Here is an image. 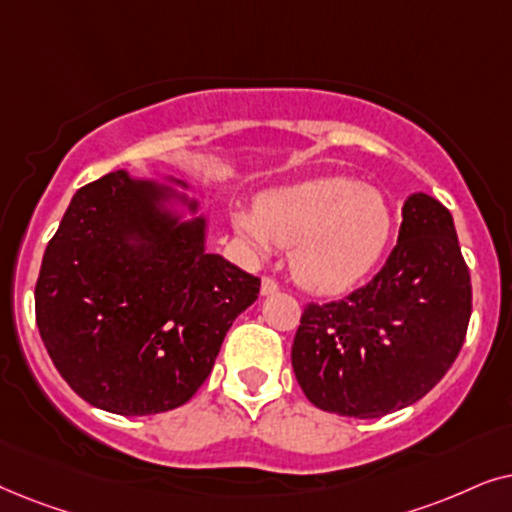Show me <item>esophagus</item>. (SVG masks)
<instances>
[{"instance_id":"34e87169","label":"esophagus","mask_w":512,"mask_h":512,"mask_svg":"<svg viewBox=\"0 0 512 512\" xmlns=\"http://www.w3.org/2000/svg\"><path fill=\"white\" fill-rule=\"evenodd\" d=\"M262 295L264 297H269V295H274V292H278V283L274 281V278H262Z\"/></svg>"}]
</instances>
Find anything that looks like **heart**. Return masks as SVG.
<instances>
[{"mask_svg":"<svg viewBox=\"0 0 512 512\" xmlns=\"http://www.w3.org/2000/svg\"><path fill=\"white\" fill-rule=\"evenodd\" d=\"M231 227L260 255L290 248L302 288L339 295L372 274L393 234L386 196L351 175H316L260 194L257 208L231 210Z\"/></svg>","mask_w":512,"mask_h":512,"instance_id":"b5f03b06","label":"heart"}]
</instances>
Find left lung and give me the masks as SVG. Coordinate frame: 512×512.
<instances>
[{"mask_svg": "<svg viewBox=\"0 0 512 512\" xmlns=\"http://www.w3.org/2000/svg\"><path fill=\"white\" fill-rule=\"evenodd\" d=\"M470 299L452 213L412 194L379 274L339 302L304 309L292 342L299 386L342 417L379 419L417 403L459 356Z\"/></svg>", "mask_w": 512, "mask_h": 512, "instance_id": "1", "label": "left lung"}]
</instances>
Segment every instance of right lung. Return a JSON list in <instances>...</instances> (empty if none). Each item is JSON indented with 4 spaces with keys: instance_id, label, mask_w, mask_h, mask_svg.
<instances>
[{
    "instance_id": "obj_1",
    "label": "right lung",
    "mask_w": 512,
    "mask_h": 512,
    "mask_svg": "<svg viewBox=\"0 0 512 512\" xmlns=\"http://www.w3.org/2000/svg\"><path fill=\"white\" fill-rule=\"evenodd\" d=\"M168 185L117 170L81 187L34 288L39 335L60 377L121 417L185 405L260 295V278L206 250L199 201Z\"/></svg>"
}]
</instances>
